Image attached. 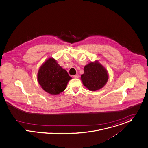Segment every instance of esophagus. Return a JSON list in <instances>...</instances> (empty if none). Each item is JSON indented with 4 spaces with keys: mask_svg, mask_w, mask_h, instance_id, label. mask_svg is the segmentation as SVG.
I'll use <instances>...</instances> for the list:
<instances>
[{
    "mask_svg": "<svg viewBox=\"0 0 148 148\" xmlns=\"http://www.w3.org/2000/svg\"><path fill=\"white\" fill-rule=\"evenodd\" d=\"M73 77H74V78H78L79 77V75L78 74H76V75H73Z\"/></svg>",
    "mask_w": 148,
    "mask_h": 148,
    "instance_id": "obj_1",
    "label": "esophagus"
}]
</instances>
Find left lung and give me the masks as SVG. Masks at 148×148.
Masks as SVG:
<instances>
[{
  "mask_svg": "<svg viewBox=\"0 0 148 148\" xmlns=\"http://www.w3.org/2000/svg\"><path fill=\"white\" fill-rule=\"evenodd\" d=\"M108 79L107 70L97 62H91L84 66V73L81 75L83 84L90 91L101 88Z\"/></svg>",
  "mask_w": 148,
  "mask_h": 148,
  "instance_id": "obj_1",
  "label": "left lung"
}]
</instances>
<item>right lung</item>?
Instances as JSON below:
<instances>
[{"label":"right lung","mask_w":148,"mask_h":148,"mask_svg":"<svg viewBox=\"0 0 148 148\" xmlns=\"http://www.w3.org/2000/svg\"><path fill=\"white\" fill-rule=\"evenodd\" d=\"M37 79L41 87L53 95L63 92L71 78L52 58H49L40 68Z\"/></svg>","instance_id":"add662e5"}]
</instances>
